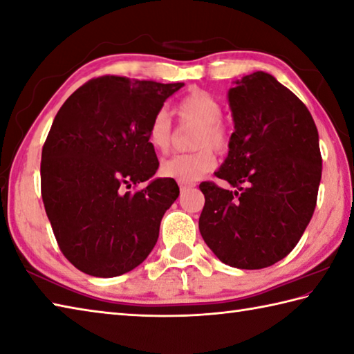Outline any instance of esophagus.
<instances>
[{
	"label": "esophagus",
	"instance_id": "esophagus-1",
	"mask_svg": "<svg viewBox=\"0 0 354 354\" xmlns=\"http://www.w3.org/2000/svg\"><path fill=\"white\" fill-rule=\"evenodd\" d=\"M190 187H195V183H179V189L181 190H187Z\"/></svg>",
	"mask_w": 354,
	"mask_h": 354
}]
</instances>
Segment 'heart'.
Here are the masks:
<instances>
[{
  "mask_svg": "<svg viewBox=\"0 0 354 354\" xmlns=\"http://www.w3.org/2000/svg\"><path fill=\"white\" fill-rule=\"evenodd\" d=\"M175 112L183 122L195 124L198 130L193 145L199 150L192 153H178L161 162L159 173L164 178L176 179L178 183H195L209 173L214 164V150L223 151L228 144V133L221 116L223 106L216 96L195 88L176 104ZM147 140L151 149L159 153H167L173 141V126L169 113L159 110L151 118L147 129Z\"/></svg>",
  "mask_w": 354,
  "mask_h": 354,
  "instance_id": "b5f03b06",
  "label": "heart"
}]
</instances>
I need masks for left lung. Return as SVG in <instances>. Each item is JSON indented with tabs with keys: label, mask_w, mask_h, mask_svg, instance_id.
<instances>
[{
	"label": "left lung",
	"mask_w": 354,
	"mask_h": 354,
	"mask_svg": "<svg viewBox=\"0 0 354 354\" xmlns=\"http://www.w3.org/2000/svg\"><path fill=\"white\" fill-rule=\"evenodd\" d=\"M234 131L214 173L236 190L199 185V232L219 261L242 270L276 264L313 216L322 175L319 135L308 109L266 72L228 90Z\"/></svg>",
	"instance_id": "8db88e82"
}]
</instances>
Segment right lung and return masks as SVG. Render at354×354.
<instances>
[{"label": "right lung", "instance_id": "1", "mask_svg": "<svg viewBox=\"0 0 354 354\" xmlns=\"http://www.w3.org/2000/svg\"><path fill=\"white\" fill-rule=\"evenodd\" d=\"M184 82L101 76L68 96L41 155V195L62 254L96 278H115L147 258L179 189L151 179L159 162L147 140L151 118Z\"/></svg>", "mask_w": 354, "mask_h": 354}]
</instances>
